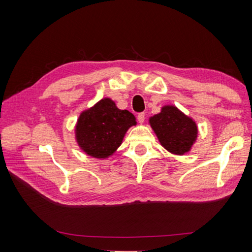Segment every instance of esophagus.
<instances>
[{
	"instance_id": "34e87169",
	"label": "esophagus",
	"mask_w": 252,
	"mask_h": 252,
	"mask_svg": "<svg viewBox=\"0 0 252 252\" xmlns=\"http://www.w3.org/2000/svg\"><path fill=\"white\" fill-rule=\"evenodd\" d=\"M137 121L140 123H143L145 121V114H144V112H141V114L137 115Z\"/></svg>"
}]
</instances>
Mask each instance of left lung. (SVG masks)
I'll return each mask as SVG.
<instances>
[{
  "instance_id": "obj_1",
  "label": "left lung",
  "mask_w": 252,
  "mask_h": 252,
  "mask_svg": "<svg viewBox=\"0 0 252 252\" xmlns=\"http://www.w3.org/2000/svg\"><path fill=\"white\" fill-rule=\"evenodd\" d=\"M158 141L164 149L176 156L190 152L197 141L198 126L192 118L174 105H164L159 114L149 118Z\"/></svg>"
}]
</instances>
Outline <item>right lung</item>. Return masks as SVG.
Here are the masks:
<instances>
[{"mask_svg": "<svg viewBox=\"0 0 252 252\" xmlns=\"http://www.w3.org/2000/svg\"><path fill=\"white\" fill-rule=\"evenodd\" d=\"M133 126H136L134 115L119 109L114 100L105 97L80 114L74 126V137L80 149L88 156L107 159L117 152Z\"/></svg>", "mask_w": 252, "mask_h": 252, "instance_id": "obj_1", "label": "right lung"}]
</instances>
